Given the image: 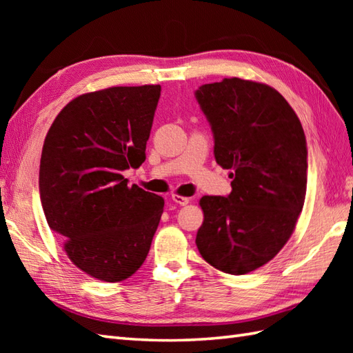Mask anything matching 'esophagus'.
I'll return each mask as SVG.
<instances>
[{
    "instance_id": "esophagus-1",
    "label": "esophagus",
    "mask_w": 353,
    "mask_h": 353,
    "mask_svg": "<svg viewBox=\"0 0 353 353\" xmlns=\"http://www.w3.org/2000/svg\"><path fill=\"white\" fill-rule=\"evenodd\" d=\"M171 200L174 201V203L181 205V206H186V205L190 203V199H188V197H182V196H179V194H172Z\"/></svg>"
}]
</instances>
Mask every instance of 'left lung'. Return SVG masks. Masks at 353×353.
I'll use <instances>...</instances> for the list:
<instances>
[{
  "instance_id": "1",
  "label": "left lung",
  "mask_w": 353,
  "mask_h": 353,
  "mask_svg": "<svg viewBox=\"0 0 353 353\" xmlns=\"http://www.w3.org/2000/svg\"><path fill=\"white\" fill-rule=\"evenodd\" d=\"M214 134V156L232 170V192L200 199L196 244L212 267L250 273L288 241L306 194L308 148L296 112L267 85L223 79L196 91Z\"/></svg>"
}]
</instances>
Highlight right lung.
Segmentation results:
<instances>
[{"mask_svg":"<svg viewBox=\"0 0 353 353\" xmlns=\"http://www.w3.org/2000/svg\"><path fill=\"white\" fill-rule=\"evenodd\" d=\"M159 97V85L80 95L45 138L39 168L45 219L68 258L95 279L132 276L159 226L163 199L123 177L145 161Z\"/></svg>","mask_w":353,"mask_h":353,"instance_id":"add662e5","label":"right lung"}]
</instances>
